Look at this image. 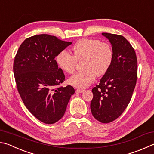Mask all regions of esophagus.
I'll list each match as a JSON object with an SVG mask.
<instances>
[{
	"label": "esophagus",
	"mask_w": 154,
	"mask_h": 154,
	"mask_svg": "<svg viewBox=\"0 0 154 154\" xmlns=\"http://www.w3.org/2000/svg\"><path fill=\"white\" fill-rule=\"evenodd\" d=\"M77 92V93H82V92L84 91V90L83 89H77L76 91H75Z\"/></svg>",
	"instance_id": "obj_1"
}]
</instances>
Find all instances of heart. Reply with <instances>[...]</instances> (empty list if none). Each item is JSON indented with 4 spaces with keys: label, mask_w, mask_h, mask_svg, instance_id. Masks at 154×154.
Instances as JSON below:
<instances>
[{
    "label": "heart",
    "mask_w": 154,
    "mask_h": 154,
    "mask_svg": "<svg viewBox=\"0 0 154 154\" xmlns=\"http://www.w3.org/2000/svg\"><path fill=\"white\" fill-rule=\"evenodd\" d=\"M72 54L62 50L55 57L60 69L72 73L78 61L83 60V71L77 72L69 79L71 85L78 88H85L92 83L96 76H102L107 72L113 61V50L107 42L97 39H82L72 47Z\"/></svg>",
    "instance_id": "heart-1"
}]
</instances>
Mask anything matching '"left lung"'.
<instances>
[{
	"label": "left lung",
	"mask_w": 154,
	"mask_h": 154,
	"mask_svg": "<svg viewBox=\"0 0 154 154\" xmlns=\"http://www.w3.org/2000/svg\"><path fill=\"white\" fill-rule=\"evenodd\" d=\"M112 46L113 61L108 71L92 89L90 104L95 119L108 123L121 115L132 97L137 77L135 50L121 35L102 33Z\"/></svg>",
	"instance_id": "1"
}]
</instances>
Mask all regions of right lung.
Listing matches in <instances>:
<instances>
[{"instance_id":"obj_1","label":"right lung","mask_w":154,"mask_h":154,"mask_svg":"<svg viewBox=\"0 0 154 154\" xmlns=\"http://www.w3.org/2000/svg\"><path fill=\"white\" fill-rule=\"evenodd\" d=\"M72 43L48 34L25 40L15 55L13 72L19 94L35 118L53 124L62 118L71 96V85L59 86L65 79L55 57Z\"/></svg>"}]
</instances>
